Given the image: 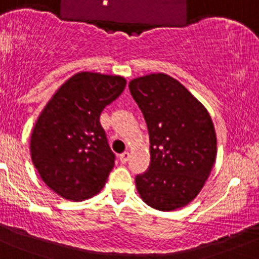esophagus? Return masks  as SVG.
<instances>
[{"label":"esophagus","instance_id":"esophagus-1","mask_svg":"<svg viewBox=\"0 0 259 259\" xmlns=\"http://www.w3.org/2000/svg\"><path fill=\"white\" fill-rule=\"evenodd\" d=\"M119 159H121L122 163H126V162H128V159H130V152H128V151L123 152V153H122L121 156H119Z\"/></svg>","mask_w":259,"mask_h":259}]
</instances>
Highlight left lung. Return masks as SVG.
<instances>
[{
    "mask_svg": "<svg viewBox=\"0 0 259 259\" xmlns=\"http://www.w3.org/2000/svg\"><path fill=\"white\" fill-rule=\"evenodd\" d=\"M147 123L151 162L136 176L145 203L158 210H175L191 203L215 162L217 137L208 111L166 73H151L128 84Z\"/></svg>",
    "mask_w": 259,
    "mask_h": 259,
    "instance_id": "1",
    "label": "left lung"
}]
</instances>
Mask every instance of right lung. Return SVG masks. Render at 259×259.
<instances>
[{"instance_id": "1", "label": "right lung", "mask_w": 259, "mask_h": 259, "mask_svg": "<svg viewBox=\"0 0 259 259\" xmlns=\"http://www.w3.org/2000/svg\"><path fill=\"white\" fill-rule=\"evenodd\" d=\"M126 78L78 72L55 92L32 130L31 158L42 181L70 201L97 194L114 166L100 116L119 97Z\"/></svg>"}]
</instances>
